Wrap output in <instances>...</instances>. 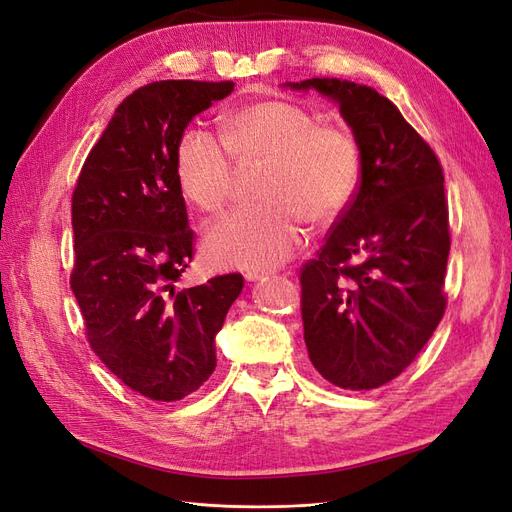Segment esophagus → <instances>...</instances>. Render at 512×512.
<instances>
[{
	"label": "esophagus",
	"instance_id": "esophagus-1",
	"mask_svg": "<svg viewBox=\"0 0 512 512\" xmlns=\"http://www.w3.org/2000/svg\"><path fill=\"white\" fill-rule=\"evenodd\" d=\"M263 276H268V272H263V270H246L244 272L246 280H261Z\"/></svg>",
	"mask_w": 512,
	"mask_h": 512
}]
</instances>
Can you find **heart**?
Wrapping results in <instances>:
<instances>
[{"mask_svg":"<svg viewBox=\"0 0 512 512\" xmlns=\"http://www.w3.org/2000/svg\"><path fill=\"white\" fill-rule=\"evenodd\" d=\"M221 142L187 129L174 148V178L197 212L217 214L227 204L234 166L263 161L259 193L266 202L236 208L204 240L210 263L225 268H270L289 259L312 225L334 223L349 206L359 180V148L338 125L289 100H263L221 119Z\"/></svg>","mask_w":512,"mask_h":512,"instance_id":"obj_1","label":"heart"}]
</instances>
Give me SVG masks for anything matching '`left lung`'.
<instances>
[{"mask_svg": "<svg viewBox=\"0 0 512 512\" xmlns=\"http://www.w3.org/2000/svg\"><path fill=\"white\" fill-rule=\"evenodd\" d=\"M338 102L361 176L317 259L300 270L308 357L336 387L400 376L438 327L451 251L442 166L393 102L340 78L289 82Z\"/></svg>", "mask_w": 512, "mask_h": 512, "instance_id": "1", "label": "left lung"}]
</instances>
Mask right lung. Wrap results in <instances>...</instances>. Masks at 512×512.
I'll return each mask as SVG.
<instances>
[{
	"instance_id": "1",
	"label": "right lung",
	"mask_w": 512,
	"mask_h": 512,
	"mask_svg": "<svg viewBox=\"0 0 512 512\" xmlns=\"http://www.w3.org/2000/svg\"><path fill=\"white\" fill-rule=\"evenodd\" d=\"M232 80H159L114 110L72 195L70 285L93 353L144 398L176 402L217 366L214 336L244 278L223 274L176 289L193 232L174 178V148L195 114Z\"/></svg>"
}]
</instances>
